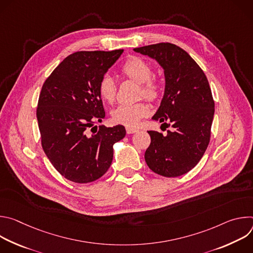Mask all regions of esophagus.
Returning a JSON list of instances; mask_svg holds the SVG:
<instances>
[{"mask_svg": "<svg viewBox=\"0 0 253 253\" xmlns=\"http://www.w3.org/2000/svg\"><path fill=\"white\" fill-rule=\"evenodd\" d=\"M139 130L138 129H136V128H133V127H129V126H127L126 127V132L128 133V134H133V133H136V132H138Z\"/></svg>", "mask_w": 253, "mask_h": 253, "instance_id": "obj_1", "label": "esophagus"}]
</instances>
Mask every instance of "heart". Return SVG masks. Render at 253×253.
Returning <instances> with one entry per match:
<instances>
[{"label":"heart","mask_w":253,"mask_h":253,"mask_svg":"<svg viewBox=\"0 0 253 253\" xmlns=\"http://www.w3.org/2000/svg\"><path fill=\"white\" fill-rule=\"evenodd\" d=\"M120 74L139 84L140 96H144L148 100H157L162 93L161 80L153 75L151 64L138 56H131L121 65ZM98 92L100 97L112 103L116 99L117 85L110 75H104L98 84ZM149 113V107L145 102H137L130 104H120L111 113L112 120L115 123L125 126H135L140 119Z\"/></svg>","instance_id":"heart-1"}]
</instances>
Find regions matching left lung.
Instances as JSON below:
<instances>
[{"instance_id":"1","label":"left lung","mask_w":253,"mask_h":253,"mask_svg":"<svg viewBox=\"0 0 253 253\" xmlns=\"http://www.w3.org/2000/svg\"><path fill=\"white\" fill-rule=\"evenodd\" d=\"M134 51L155 59L164 69L165 92L152 119L173 127L165 136L148 131L151 143L145 161L159 175H183L200 161L210 141L214 100L208 80L190 55L174 44L158 43Z\"/></svg>"}]
</instances>
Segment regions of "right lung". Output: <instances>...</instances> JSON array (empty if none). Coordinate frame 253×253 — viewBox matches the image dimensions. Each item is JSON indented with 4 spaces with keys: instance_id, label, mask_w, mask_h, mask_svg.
<instances>
[{
    "instance_id": "1",
    "label": "right lung",
    "mask_w": 253,
    "mask_h": 253,
    "mask_svg": "<svg viewBox=\"0 0 253 253\" xmlns=\"http://www.w3.org/2000/svg\"><path fill=\"white\" fill-rule=\"evenodd\" d=\"M122 53H73L43 84L37 107L42 147L56 170L72 182L102 177L112 163L113 145L126 135L122 125L94 127L105 119L99 81Z\"/></svg>"
}]
</instances>
